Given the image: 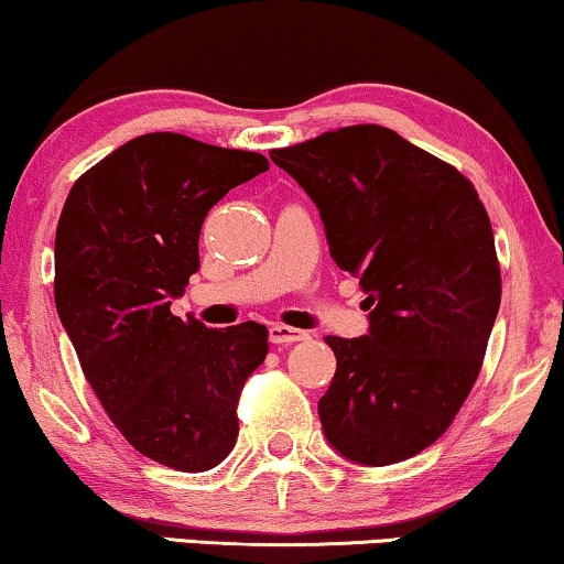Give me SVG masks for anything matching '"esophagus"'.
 Listing matches in <instances>:
<instances>
[{"instance_id":"esophagus-1","label":"esophagus","mask_w":564,"mask_h":564,"mask_svg":"<svg viewBox=\"0 0 564 564\" xmlns=\"http://www.w3.org/2000/svg\"><path fill=\"white\" fill-rule=\"evenodd\" d=\"M307 334L300 328H292V326H282V323H272L269 326V341L272 344H295V341H305Z\"/></svg>"}]
</instances>
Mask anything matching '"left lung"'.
Wrapping results in <instances>:
<instances>
[{
  "label": "left lung",
  "mask_w": 564,
  "mask_h": 564,
  "mask_svg": "<svg viewBox=\"0 0 564 564\" xmlns=\"http://www.w3.org/2000/svg\"><path fill=\"white\" fill-rule=\"evenodd\" d=\"M318 207L330 257L359 276L369 330L328 336L336 375L323 434L369 467L403 462L452 426L500 307L490 218L467 176L382 126L274 149Z\"/></svg>",
  "instance_id": "8db88e82"
}]
</instances>
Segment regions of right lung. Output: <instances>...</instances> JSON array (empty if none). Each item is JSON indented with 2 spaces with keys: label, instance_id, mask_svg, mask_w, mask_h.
Listing matches in <instances>:
<instances>
[{
  "label": "right lung",
  "instance_id": "right-lung-1",
  "mask_svg": "<svg viewBox=\"0 0 564 564\" xmlns=\"http://www.w3.org/2000/svg\"><path fill=\"white\" fill-rule=\"evenodd\" d=\"M267 169L261 153L145 133L84 172L58 218L53 292L84 375L128 444L182 473L236 446L269 330L184 323L169 305L199 269L207 210Z\"/></svg>",
  "mask_w": 564,
  "mask_h": 564
}]
</instances>
